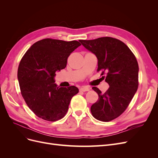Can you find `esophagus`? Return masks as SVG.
<instances>
[{"instance_id":"esophagus-1","label":"esophagus","mask_w":158,"mask_h":158,"mask_svg":"<svg viewBox=\"0 0 158 158\" xmlns=\"http://www.w3.org/2000/svg\"><path fill=\"white\" fill-rule=\"evenodd\" d=\"M89 88L85 87V86H83V87H82V88L80 89V92H88V91H89Z\"/></svg>"}]
</instances>
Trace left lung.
Segmentation results:
<instances>
[{
  "mask_svg": "<svg viewBox=\"0 0 158 158\" xmlns=\"http://www.w3.org/2000/svg\"><path fill=\"white\" fill-rule=\"evenodd\" d=\"M79 41L96 56L98 71L102 70V75L107 72L106 82L109 85L105 93L92 88L99 99L91 106V112L99 121H112L125 111L137 91L139 69L136 57L127 45L113 37Z\"/></svg>",
  "mask_w": 158,
  "mask_h": 158,
  "instance_id": "8db88e82",
  "label": "left lung"
}]
</instances>
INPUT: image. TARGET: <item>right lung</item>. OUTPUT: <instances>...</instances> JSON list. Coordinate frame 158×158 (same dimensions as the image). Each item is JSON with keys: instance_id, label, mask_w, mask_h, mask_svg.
I'll use <instances>...</instances> for the list:
<instances>
[{"instance_id": "1", "label": "right lung", "mask_w": 158, "mask_h": 158, "mask_svg": "<svg viewBox=\"0 0 158 158\" xmlns=\"http://www.w3.org/2000/svg\"><path fill=\"white\" fill-rule=\"evenodd\" d=\"M80 45L77 41L44 39L33 44L22 57L18 69L21 94L37 117L56 121L67 112L78 88L59 87L55 77L56 72L66 66L71 52Z\"/></svg>"}]
</instances>
